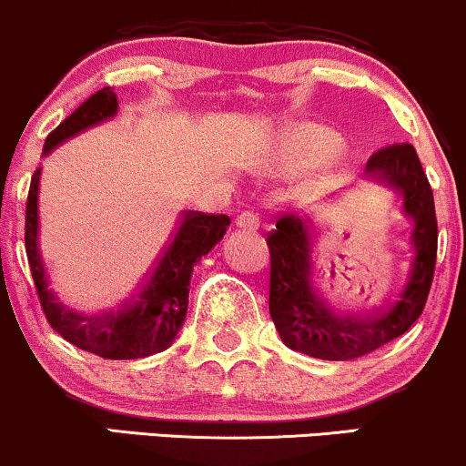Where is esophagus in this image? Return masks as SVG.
<instances>
[{
    "label": "esophagus",
    "instance_id": "1",
    "mask_svg": "<svg viewBox=\"0 0 466 466\" xmlns=\"http://www.w3.org/2000/svg\"><path fill=\"white\" fill-rule=\"evenodd\" d=\"M259 213L255 211H242L235 218V224H238L239 228H244V231H257V228H259Z\"/></svg>",
    "mask_w": 466,
    "mask_h": 466
}]
</instances>
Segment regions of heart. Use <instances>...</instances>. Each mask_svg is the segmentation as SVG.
I'll return each mask as SVG.
<instances>
[{
    "label": "heart",
    "instance_id": "obj_1",
    "mask_svg": "<svg viewBox=\"0 0 466 466\" xmlns=\"http://www.w3.org/2000/svg\"><path fill=\"white\" fill-rule=\"evenodd\" d=\"M333 146H336V141H333L329 130L316 124H303L288 128L279 137L272 157L281 167L303 169L329 157Z\"/></svg>",
    "mask_w": 466,
    "mask_h": 466
}]
</instances>
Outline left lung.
<instances>
[{
    "label": "left lung",
    "mask_w": 466,
    "mask_h": 466,
    "mask_svg": "<svg viewBox=\"0 0 466 466\" xmlns=\"http://www.w3.org/2000/svg\"><path fill=\"white\" fill-rule=\"evenodd\" d=\"M364 177L401 200L410 220L408 266L401 286L373 314L344 316L327 308L319 288V231L297 213L277 216L268 233L272 322L286 347L309 358L347 362L403 336L423 314L439 248L434 194L412 144H392L370 155Z\"/></svg>",
    "instance_id": "obj_1"
}]
</instances>
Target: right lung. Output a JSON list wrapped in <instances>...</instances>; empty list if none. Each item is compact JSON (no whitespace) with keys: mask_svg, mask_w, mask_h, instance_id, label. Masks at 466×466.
<instances>
[{"mask_svg":"<svg viewBox=\"0 0 466 466\" xmlns=\"http://www.w3.org/2000/svg\"><path fill=\"white\" fill-rule=\"evenodd\" d=\"M117 113V97L111 86L96 91L69 117L47 135L43 155H49L69 137L91 128ZM38 177L30 180L25 202V255L43 314L52 329L74 347L104 360H137L166 351L185 322L189 279L194 264L222 239L231 218L224 213L183 211L177 231L161 250L137 292L117 309L102 314H78L67 309L49 288L46 261L38 248Z\"/></svg>","mask_w":466,"mask_h":466,"instance_id":"1","label":"right lung"}]
</instances>
